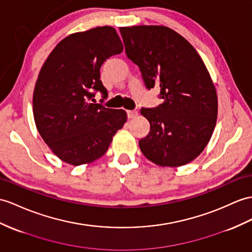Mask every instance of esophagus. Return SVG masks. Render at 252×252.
Listing matches in <instances>:
<instances>
[{"label":"esophagus","instance_id":"obj_1","mask_svg":"<svg viewBox=\"0 0 252 252\" xmlns=\"http://www.w3.org/2000/svg\"><path fill=\"white\" fill-rule=\"evenodd\" d=\"M137 115H138V112L136 111V110H128V111H127V118L128 119H133V118H136Z\"/></svg>","mask_w":252,"mask_h":252}]
</instances>
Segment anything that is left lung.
<instances>
[{
  "instance_id": "1",
  "label": "left lung",
  "mask_w": 252,
  "mask_h": 252,
  "mask_svg": "<svg viewBox=\"0 0 252 252\" xmlns=\"http://www.w3.org/2000/svg\"><path fill=\"white\" fill-rule=\"evenodd\" d=\"M125 53L138 65L147 90L158 88L162 103L141 108L150 132L139 141L144 156L179 167L199 156L217 121V94L195 49L167 27L120 28Z\"/></svg>"
}]
</instances>
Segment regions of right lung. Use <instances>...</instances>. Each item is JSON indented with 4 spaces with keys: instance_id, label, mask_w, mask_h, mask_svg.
I'll return each instance as SVG.
<instances>
[{
    "instance_id": "add662e5",
    "label": "right lung",
    "mask_w": 252,
    "mask_h": 252,
    "mask_svg": "<svg viewBox=\"0 0 252 252\" xmlns=\"http://www.w3.org/2000/svg\"><path fill=\"white\" fill-rule=\"evenodd\" d=\"M123 51L111 27L75 33L61 40L42 65L33 95L36 127L63 161L80 165L100 158L127 120L124 110L102 106L108 92L100 67ZM96 93L102 94L95 104Z\"/></svg>"
}]
</instances>
